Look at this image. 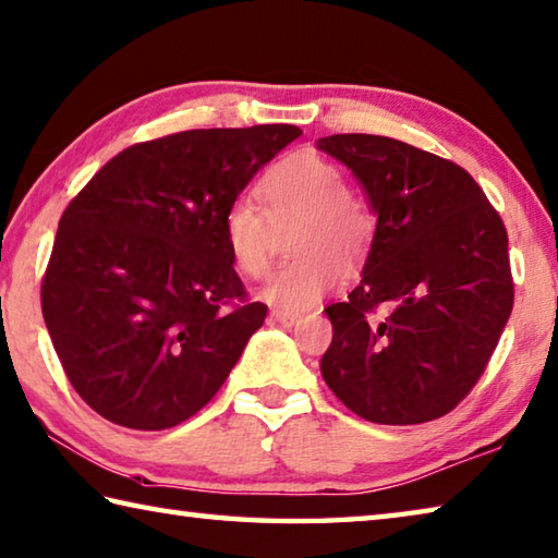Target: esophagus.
Returning a JSON list of instances; mask_svg holds the SVG:
<instances>
[{"label":"esophagus","instance_id":"34e87169","mask_svg":"<svg viewBox=\"0 0 558 558\" xmlns=\"http://www.w3.org/2000/svg\"><path fill=\"white\" fill-rule=\"evenodd\" d=\"M270 319H272V322H278V324H282V326H292V324H298L300 316H298V314H292V312L272 310V312H270Z\"/></svg>","mask_w":558,"mask_h":558}]
</instances>
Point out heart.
<instances>
[{
	"label": "heart",
	"mask_w": 558,
	"mask_h": 558,
	"mask_svg": "<svg viewBox=\"0 0 558 558\" xmlns=\"http://www.w3.org/2000/svg\"><path fill=\"white\" fill-rule=\"evenodd\" d=\"M258 191L266 208L251 195H239L227 205V254L244 276H264L270 264V220L302 215L292 244L300 256L268 276L256 294L282 312L312 310L341 286L343 258L353 264L365 254L373 234L369 215L345 193L341 169L314 151H298L272 163Z\"/></svg>",
	"instance_id": "obj_1"
}]
</instances>
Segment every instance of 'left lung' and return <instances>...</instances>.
<instances>
[{"label":"left lung","mask_w":558,"mask_h":558,"mask_svg":"<svg viewBox=\"0 0 558 558\" xmlns=\"http://www.w3.org/2000/svg\"><path fill=\"white\" fill-rule=\"evenodd\" d=\"M316 147L353 171L377 217L360 286L324 310V381L365 421L440 418L482 377L512 312L504 220L462 167L401 140Z\"/></svg>","instance_id":"8db88e82"}]
</instances>
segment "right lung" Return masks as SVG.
Here are the masks:
<instances>
[{
    "label": "right lung",
    "instance_id": "obj_1",
    "mask_svg": "<svg viewBox=\"0 0 558 558\" xmlns=\"http://www.w3.org/2000/svg\"><path fill=\"white\" fill-rule=\"evenodd\" d=\"M294 125L185 130L120 151L68 205L43 280L72 387L116 425L191 418L232 373L268 307L246 302L222 215Z\"/></svg>",
    "mask_w": 558,
    "mask_h": 558
}]
</instances>
